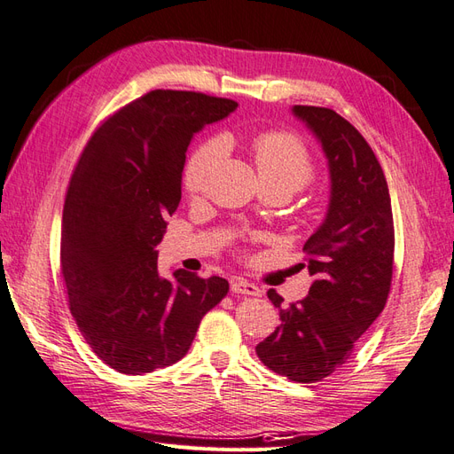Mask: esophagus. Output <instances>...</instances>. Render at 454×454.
Returning a JSON list of instances; mask_svg holds the SVG:
<instances>
[{"label": "esophagus", "instance_id": "1", "mask_svg": "<svg viewBox=\"0 0 454 454\" xmlns=\"http://www.w3.org/2000/svg\"><path fill=\"white\" fill-rule=\"evenodd\" d=\"M231 291H233L235 294H245V296H260L262 291L260 286H256L254 283H248L247 279H233L231 281Z\"/></svg>", "mask_w": 454, "mask_h": 454}]
</instances>
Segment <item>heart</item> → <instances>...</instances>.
Returning a JSON list of instances; mask_svg holds the SVG:
<instances>
[{
  "label": "heart",
  "instance_id": "b5f03b06",
  "mask_svg": "<svg viewBox=\"0 0 454 454\" xmlns=\"http://www.w3.org/2000/svg\"><path fill=\"white\" fill-rule=\"evenodd\" d=\"M221 150H223V146H221L219 140L206 142L194 150L183 173L186 192L198 194L204 191L207 176L221 156ZM252 156L260 181L283 183L296 192L314 179L316 168L310 153H308L301 140L293 135H286V132H265V135L254 138Z\"/></svg>",
  "mask_w": 454,
  "mask_h": 454
}]
</instances>
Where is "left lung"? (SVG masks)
<instances>
[{
    "instance_id": "1",
    "label": "left lung",
    "mask_w": 454,
    "mask_h": 454,
    "mask_svg": "<svg viewBox=\"0 0 454 454\" xmlns=\"http://www.w3.org/2000/svg\"><path fill=\"white\" fill-rule=\"evenodd\" d=\"M322 146L329 169V204L306 240L308 296L279 308L281 325L256 347L258 358L291 381L314 383L345 364L355 342L378 319L393 278L395 229L381 165L360 132L333 109L294 106Z\"/></svg>"
}]
</instances>
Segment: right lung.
<instances>
[{
	"instance_id": "right-lung-1",
	"label": "right lung",
	"mask_w": 454,
	"mask_h": 454,
	"mask_svg": "<svg viewBox=\"0 0 454 454\" xmlns=\"http://www.w3.org/2000/svg\"><path fill=\"white\" fill-rule=\"evenodd\" d=\"M233 99L153 90L119 109L88 140L61 217V273L71 314L107 366L142 375L189 352L225 279L158 271L168 217L181 202L196 132L233 114Z\"/></svg>"
}]
</instances>
